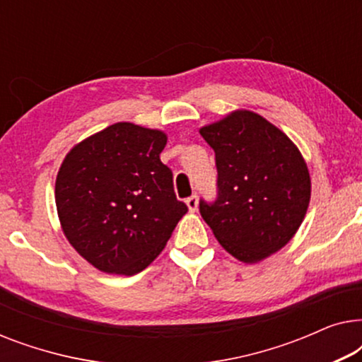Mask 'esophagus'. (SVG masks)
<instances>
[{"instance_id": "1", "label": "esophagus", "mask_w": 362, "mask_h": 362, "mask_svg": "<svg viewBox=\"0 0 362 362\" xmlns=\"http://www.w3.org/2000/svg\"><path fill=\"white\" fill-rule=\"evenodd\" d=\"M186 206L189 212H196L197 211V197L196 196H191L186 199Z\"/></svg>"}]
</instances>
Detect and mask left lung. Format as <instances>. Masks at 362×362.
I'll return each mask as SVG.
<instances>
[{"label":"left lung","mask_w":362,"mask_h":362,"mask_svg":"<svg viewBox=\"0 0 362 362\" xmlns=\"http://www.w3.org/2000/svg\"><path fill=\"white\" fill-rule=\"evenodd\" d=\"M216 153V202L201 201L202 219L237 260L257 264L288 244L303 222L311 177L298 146L274 123L234 110L201 127Z\"/></svg>","instance_id":"1"}]
</instances>
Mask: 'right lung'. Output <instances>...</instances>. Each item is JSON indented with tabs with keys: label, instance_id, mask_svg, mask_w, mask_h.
<instances>
[{
	"label": "right lung",
	"instance_id": "right-lung-1",
	"mask_svg": "<svg viewBox=\"0 0 362 362\" xmlns=\"http://www.w3.org/2000/svg\"><path fill=\"white\" fill-rule=\"evenodd\" d=\"M166 141L156 128L118 122L64 158L56 177L61 229L97 270L127 276L145 270L187 212L160 160Z\"/></svg>",
	"mask_w": 362,
	"mask_h": 362
}]
</instances>
